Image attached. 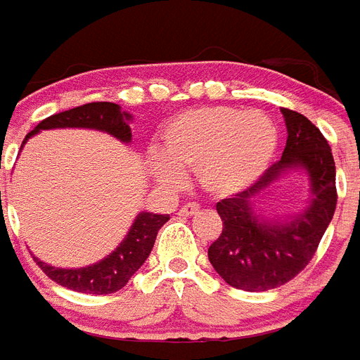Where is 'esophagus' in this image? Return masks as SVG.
Wrapping results in <instances>:
<instances>
[{"instance_id":"obj_1","label":"esophagus","mask_w":360,"mask_h":360,"mask_svg":"<svg viewBox=\"0 0 360 360\" xmlns=\"http://www.w3.org/2000/svg\"><path fill=\"white\" fill-rule=\"evenodd\" d=\"M198 210H200V206H198V204H185V206L179 210V215H183V217H188V215L198 214Z\"/></svg>"}]
</instances>
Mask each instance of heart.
Wrapping results in <instances>:
<instances>
[{"mask_svg": "<svg viewBox=\"0 0 360 360\" xmlns=\"http://www.w3.org/2000/svg\"><path fill=\"white\" fill-rule=\"evenodd\" d=\"M276 127L257 110L202 106L169 120L162 129V156L150 169L167 187L196 173L214 198L242 193L262 177L276 150Z\"/></svg>", "mask_w": 360, "mask_h": 360, "instance_id": "b5f03b06", "label": "heart"}]
</instances>
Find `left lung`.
I'll return each mask as SVG.
<instances>
[{"mask_svg": "<svg viewBox=\"0 0 360 360\" xmlns=\"http://www.w3.org/2000/svg\"><path fill=\"white\" fill-rule=\"evenodd\" d=\"M281 112L288 129L282 158L252 187L215 206L223 231L207 250V257L229 286L246 292L278 288L300 275L313 259L336 212V164L328 141L303 114L290 108H281ZM292 169L308 175L309 206L286 220L259 218L253 210L255 200Z\"/></svg>", "mask_w": 360, "mask_h": 360, "instance_id": "8db88e82", "label": "left lung"}]
</instances>
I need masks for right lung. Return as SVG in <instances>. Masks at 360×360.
<instances>
[{
  "mask_svg": "<svg viewBox=\"0 0 360 360\" xmlns=\"http://www.w3.org/2000/svg\"><path fill=\"white\" fill-rule=\"evenodd\" d=\"M129 120H131V114L122 112V108L114 103H87V105L76 106V108L41 120L38 126L26 135L22 145L41 129H57V127H87V129L108 133L122 143H131ZM167 219H169L167 214L141 212L133 221L126 238L120 242V246L112 254L87 267L60 269L39 262L38 257L34 259L38 262L45 275L65 288L82 292V294H112L124 288L127 281L146 262L156 240V234Z\"/></svg>",
  "mask_w": 360,
  "mask_h": 360,
  "instance_id": "add662e5",
  "label": "right lung"
}]
</instances>
